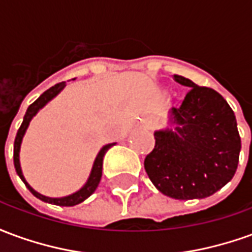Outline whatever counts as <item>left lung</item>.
I'll return each mask as SVG.
<instances>
[{
	"label": "left lung",
	"instance_id": "1",
	"mask_svg": "<svg viewBox=\"0 0 252 252\" xmlns=\"http://www.w3.org/2000/svg\"><path fill=\"white\" fill-rule=\"evenodd\" d=\"M190 90L171 108L174 128L154 132L144 169L155 188L175 200L209 197L232 180L242 148L236 117L221 94L174 75Z\"/></svg>",
	"mask_w": 252,
	"mask_h": 252
}]
</instances>
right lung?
Segmentation results:
<instances>
[{
	"label": "right lung",
	"instance_id": "1",
	"mask_svg": "<svg viewBox=\"0 0 252 252\" xmlns=\"http://www.w3.org/2000/svg\"><path fill=\"white\" fill-rule=\"evenodd\" d=\"M66 86V82H61L57 83L55 86H52L48 90H46L44 93L41 94L39 98L36 99L33 104H31L28 106V109L25 112L24 120L21 123L20 126L19 131H17V135H16V139H14V148H13V162H14V167H16V171L17 174L21 178V181L24 182L25 186L30 189V191L32 194L37 197L39 200L44 201V202H50V204H54V205H59V206H74L77 204H81L82 201H85L88 197L93 194L94 190L97 189L98 186L99 181H101V175H102V160H104V155L106 154V151L109 150L112 146H115L116 143H110V144H106L104 147L99 150L98 155L97 158L94 160L93 169H92V173L89 175L88 181L86 184L81 188V189L72 193L70 195H66V197H59V198H52V197H47V195H43L40 193H37L35 189H32L30 186V184L25 181L24 175H23V171H21V166H20V147H21V142H23V137H24V133L27 131V128L30 126V121L32 120V117L39 112V110L44 106V105L51 101L54 97H57L58 94L62 92L63 89Z\"/></svg>",
	"mask_w": 252,
	"mask_h": 252
}]
</instances>
